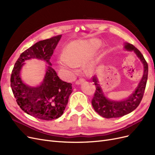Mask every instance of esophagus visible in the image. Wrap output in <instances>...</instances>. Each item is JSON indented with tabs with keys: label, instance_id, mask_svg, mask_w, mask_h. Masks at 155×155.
<instances>
[{
	"label": "esophagus",
	"instance_id": "obj_1",
	"mask_svg": "<svg viewBox=\"0 0 155 155\" xmlns=\"http://www.w3.org/2000/svg\"><path fill=\"white\" fill-rule=\"evenodd\" d=\"M84 81H85V80H84L83 79H79V80L76 81V85H81V84L83 83Z\"/></svg>",
	"mask_w": 155,
	"mask_h": 155
}]
</instances>
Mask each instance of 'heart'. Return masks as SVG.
Segmentation results:
<instances>
[{
	"label": "heart",
	"mask_w": 155,
	"mask_h": 155,
	"mask_svg": "<svg viewBox=\"0 0 155 155\" xmlns=\"http://www.w3.org/2000/svg\"><path fill=\"white\" fill-rule=\"evenodd\" d=\"M100 43L97 40L76 41L68 44L64 50V56L60 59V64L63 69L74 73L78 68L77 63L87 60L100 48ZM90 62L88 66H91Z\"/></svg>",
	"instance_id": "heart-1"
}]
</instances>
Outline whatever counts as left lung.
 Listing matches in <instances>:
<instances>
[{
	"label": "left lung",
	"instance_id": "left-lung-1",
	"mask_svg": "<svg viewBox=\"0 0 155 155\" xmlns=\"http://www.w3.org/2000/svg\"><path fill=\"white\" fill-rule=\"evenodd\" d=\"M124 48L127 51H134L141 61L143 65V74L135 91L128 97L120 101L110 100L107 97L102 91L96 76L93 77L92 81L96 86V91L92 100V105L97 113L105 118H119L135 110L142 100L146 86L148 64L143 55L134 46L130 43H125Z\"/></svg>",
	"mask_w": 155,
	"mask_h": 155
}]
</instances>
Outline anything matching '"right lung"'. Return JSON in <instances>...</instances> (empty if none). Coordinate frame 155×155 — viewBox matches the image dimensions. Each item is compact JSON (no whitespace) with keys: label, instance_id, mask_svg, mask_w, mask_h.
Wrapping results in <instances>:
<instances>
[{"label":"right lung","instance_id":"1","mask_svg":"<svg viewBox=\"0 0 155 155\" xmlns=\"http://www.w3.org/2000/svg\"><path fill=\"white\" fill-rule=\"evenodd\" d=\"M61 35L40 41L22 52L14 65L11 87L17 104L26 113L44 120H52L61 116L72 92V84L62 81L51 67V56ZM38 58L49 65L40 85L30 87L20 78V70L26 60Z\"/></svg>","mask_w":155,"mask_h":155}]
</instances>
